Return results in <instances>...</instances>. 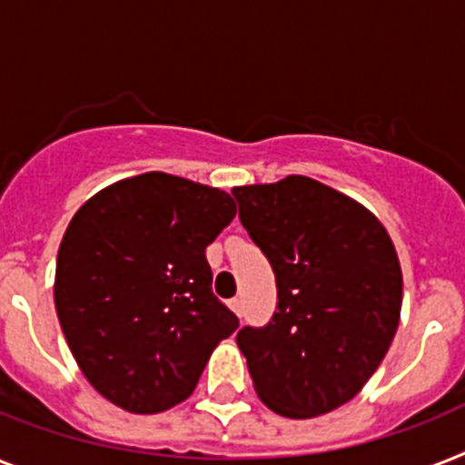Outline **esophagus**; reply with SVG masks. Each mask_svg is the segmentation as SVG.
Returning <instances> with one entry per match:
<instances>
[{
	"label": "esophagus",
	"mask_w": 465,
	"mask_h": 465,
	"mask_svg": "<svg viewBox=\"0 0 465 465\" xmlns=\"http://www.w3.org/2000/svg\"><path fill=\"white\" fill-rule=\"evenodd\" d=\"M229 308H232V311L241 318V312H243V303H241V298H232V301H229Z\"/></svg>",
	"instance_id": "obj_1"
}]
</instances>
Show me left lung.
Instances as JSON below:
<instances>
[{
  "label": "left lung",
  "instance_id": "left-lung-1",
  "mask_svg": "<svg viewBox=\"0 0 465 465\" xmlns=\"http://www.w3.org/2000/svg\"><path fill=\"white\" fill-rule=\"evenodd\" d=\"M241 224L277 277V312L236 334L252 387L284 418L339 409L380 368L403 277L390 233L349 195L308 176L236 186Z\"/></svg>",
  "mask_w": 465,
  "mask_h": 465
}]
</instances>
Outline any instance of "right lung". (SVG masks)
<instances>
[{
	"label": "right lung",
	"instance_id": "add662e5",
	"mask_svg": "<svg viewBox=\"0 0 465 465\" xmlns=\"http://www.w3.org/2000/svg\"><path fill=\"white\" fill-rule=\"evenodd\" d=\"M233 217L229 193L164 172L116 181L74 214L54 305L75 363L107 401L150 416L193 394L239 327L205 258Z\"/></svg>",
	"mask_w": 465,
	"mask_h": 465
}]
</instances>
